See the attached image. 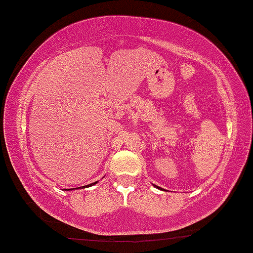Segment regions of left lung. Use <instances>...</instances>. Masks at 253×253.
I'll list each match as a JSON object with an SVG mask.
<instances>
[{"label":"left lung","mask_w":253,"mask_h":253,"mask_svg":"<svg viewBox=\"0 0 253 253\" xmlns=\"http://www.w3.org/2000/svg\"><path fill=\"white\" fill-rule=\"evenodd\" d=\"M156 187H157V188H160V187H158V186H156ZM160 190H161V188H160Z\"/></svg>","instance_id":"obj_1"}]
</instances>
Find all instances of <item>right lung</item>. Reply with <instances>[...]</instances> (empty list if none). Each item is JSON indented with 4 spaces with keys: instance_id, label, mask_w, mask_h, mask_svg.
<instances>
[{
    "instance_id": "right-lung-1",
    "label": "right lung",
    "mask_w": 253,
    "mask_h": 253,
    "mask_svg": "<svg viewBox=\"0 0 253 253\" xmlns=\"http://www.w3.org/2000/svg\"><path fill=\"white\" fill-rule=\"evenodd\" d=\"M93 184H96V182H92V184H90L88 186H92ZM83 187H85V186H83ZM78 188H79V187H78ZM69 190H72V188H68V191H69Z\"/></svg>"
}]
</instances>
